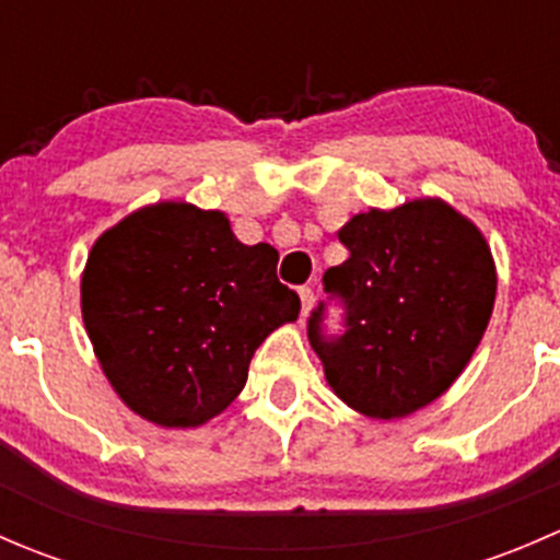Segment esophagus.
<instances>
[{"instance_id":"esophagus-1","label":"esophagus","mask_w":560,"mask_h":560,"mask_svg":"<svg viewBox=\"0 0 560 560\" xmlns=\"http://www.w3.org/2000/svg\"><path fill=\"white\" fill-rule=\"evenodd\" d=\"M298 295H301V314L306 316L314 306V290L312 287H301V290H298Z\"/></svg>"}]
</instances>
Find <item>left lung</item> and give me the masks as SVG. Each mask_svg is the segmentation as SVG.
Returning a JSON list of instances; mask_svg holds the SVG:
<instances>
[{
    "label": "left lung",
    "mask_w": 560,
    "mask_h": 560,
    "mask_svg": "<svg viewBox=\"0 0 560 560\" xmlns=\"http://www.w3.org/2000/svg\"><path fill=\"white\" fill-rule=\"evenodd\" d=\"M338 241L349 257L322 281L347 330L327 336L319 303L308 341L343 404L376 420L411 415L447 393L482 341L495 303L488 241L439 197L358 213Z\"/></svg>",
    "instance_id": "left-lung-1"
}]
</instances>
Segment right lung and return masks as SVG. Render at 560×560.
<instances>
[{"instance_id":"add662e5","label":"right lung","mask_w":560,"mask_h":560,"mask_svg":"<svg viewBox=\"0 0 560 560\" xmlns=\"http://www.w3.org/2000/svg\"><path fill=\"white\" fill-rule=\"evenodd\" d=\"M279 252L246 246L222 211L156 202L92 246L81 312L118 398L162 428H197L246 385L259 343L301 314Z\"/></svg>"}]
</instances>
